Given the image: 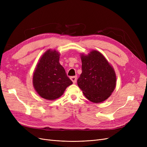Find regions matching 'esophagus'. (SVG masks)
I'll return each mask as SVG.
<instances>
[{
    "mask_svg": "<svg viewBox=\"0 0 147 147\" xmlns=\"http://www.w3.org/2000/svg\"><path fill=\"white\" fill-rule=\"evenodd\" d=\"M70 79H71V80L72 81V82H73L74 83H76V82H77V76L71 77H70Z\"/></svg>",
    "mask_w": 147,
    "mask_h": 147,
    "instance_id": "1",
    "label": "esophagus"
}]
</instances>
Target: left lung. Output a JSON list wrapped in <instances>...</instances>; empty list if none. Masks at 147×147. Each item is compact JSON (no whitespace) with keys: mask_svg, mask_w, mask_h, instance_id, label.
<instances>
[{"mask_svg":"<svg viewBox=\"0 0 147 147\" xmlns=\"http://www.w3.org/2000/svg\"><path fill=\"white\" fill-rule=\"evenodd\" d=\"M82 73L77 80L79 88L86 98L94 103L107 99L116 86L115 70L101 53L92 50L81 55Z\"/></svg>","mask_w":147,"mask_h":147,"instance_id":"8db88e82","label":"left lung"}]
</instances>
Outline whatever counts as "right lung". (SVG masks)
Masks as SVG:
<instances>
[{
	"label": "right lung",
	"instance_id": "obj_1",
	"mask_svg": "<svg viewBox=\"0 0 147 147\" xmlns=\"http://www.w3.org/2000/svg\"><path fill=\"white\" fill-rule=\"evenodd\" d=\"M59 53L47 50L40 59L33 75V85L38 95L47 100H55L63 94L73 83L59 63Z\"/></svg>",
	"mask_w": 147,
	"mask_h": 147
}]
</instances>
